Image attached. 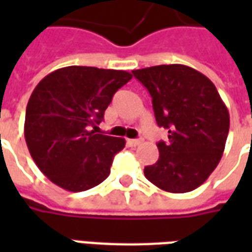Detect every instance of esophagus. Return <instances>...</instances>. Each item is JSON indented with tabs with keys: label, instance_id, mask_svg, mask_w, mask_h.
<instances>
[{
	"label": "esophagus",
	"instance_id": "obj_1",
	"mask_svg": "<svg viewBox=\"0 0 252 252\" xmlns=\"http://www.w3.org/2000/svg\"><path fill=\"white\" fill-rule=\"evenodd\" d=\"M128 143H129V146H132V147H136V146H139L142 143V139H129Z\"/></svg>",
	"mask_w": 252,
	"mask_h": 252
}]
</instances>
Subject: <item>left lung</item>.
Listing matches in <instances>:
<instances>
[{"label":"left lung","instance_id":"1","mask_svg":"<svg viewBox=\"0 0 252 252\" xmlns=\"http://www.w3.org/2000/svg\"><path fill=\"white\" fill-rule=\"evenodd\" d=\"M153 97L157 124L169 129L158 143L159 159L144 167L151 184L169 193H186L213 173L225 148L229 113L216 86L185 64L133 70Z\"/></svg>","mask_w":252,"mask_h":252}]
</instances>
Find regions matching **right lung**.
Here are the masks:
<instances>
[{
    "instance_id": "1",
    "label": "right lung",
    "mask_w": 252,
    "mask_h": 252,
    "mask_svg": "<svg viewBox=\"0 0 252 252\" xmlns=\"http://www.w3.org/2000/svg\"><path fill=\"white\" fill-rule=\"evenodd\" d=\"M132 78L124 70L68 66L37 83L27 105L24 136L36 166L55 185L83 191L108 178L123 137L95 133L113 94Z\"/></svg>"
}]
</instances>
